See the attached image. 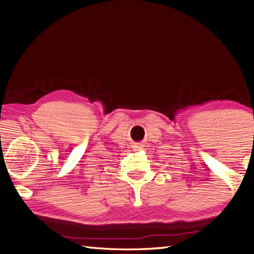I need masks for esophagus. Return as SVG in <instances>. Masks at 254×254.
Listing matches in <instances>:
<instances>
[{
	"label": "esophagus",
	"mask_w": 254,
	"mask_h": 254,
	"mask_svg": "<svg viewBox=\"0 0 254 254\" xmlns=\"http://www.w3.org/2000/svg\"><path fill=\"white\" fill-rule=\"evenodd\" d=\"M143 146H144V145L142 143H137V144L134 145V150H141L143 148Z\"/></svg>",
	"instance_id": "obj_1"
}]
</instances>
